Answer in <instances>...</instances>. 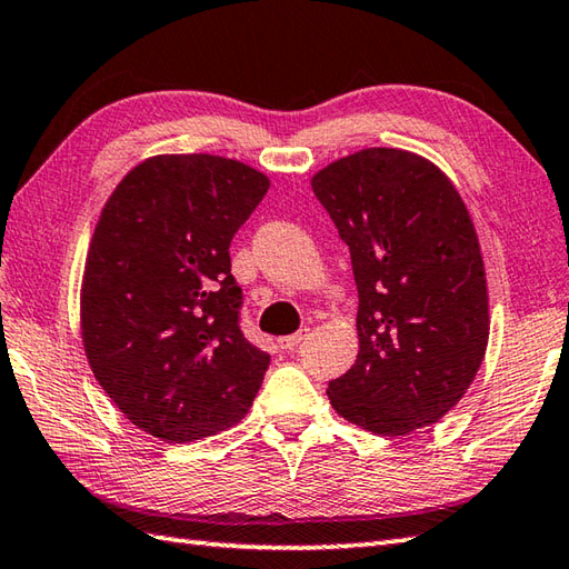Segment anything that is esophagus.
<instances>
[{
  "instance_id": "1",
  "label": "esophagus",
  "mask_w": 569,
  "mask_h": 569,
  "mask_svg": "<svg viewBox=\"0 0 569 569\" xmlns=\"http://www.w3.org/2000/svg\"><path fill=\"white\" fill-rule=\"evenodd\" d=\"M306 335H308V330H300V332H296V335L281 337V340H278V347L286 349V352H291V349H296L300 342L306 340Z\"/></svg>"
}]
</instances>
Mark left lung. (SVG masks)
Returning <instances> with one entry per match:
<instances>
[{
    "mask_svg": "<svg viewBox=\"0 0 569 569\" xmlns=\"http://www.w3.org/2000/svg\"><path fill=\"white\" fill-rule=\"evenodd\" d=\"M310 186L359 293V355L328 383L332 408L389 438L432 426L467 393L489 342L485 261L462 198L401 149L345 156Z\"/></svg>",
    "mask_w": 569,
    "mask_h": 569,
    "instance_id": "obj_1",
    "label": "left lung"
}]
</instances>
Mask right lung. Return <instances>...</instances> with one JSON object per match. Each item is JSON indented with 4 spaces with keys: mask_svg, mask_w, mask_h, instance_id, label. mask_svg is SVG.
Segmentation results:
<instances>
[{
    "mask_svg": "<svg viewBox=\"0 0 569 569\" xmlns=\"http://www.w3.org/2000/svg\"><path fill=\"white\" fill-rule=\"evenodd\" d=\"M269 190L210 153L153 156L107 200L84 263V355L143 432L190 442L244 418L271 357L239 328L229 244Z\"/></svg>",
    "mask_w": 569,
    "mask_h": 569,
    "instance_id": "right-lung-1",
    "label": "right lung"
}]
</instances>
